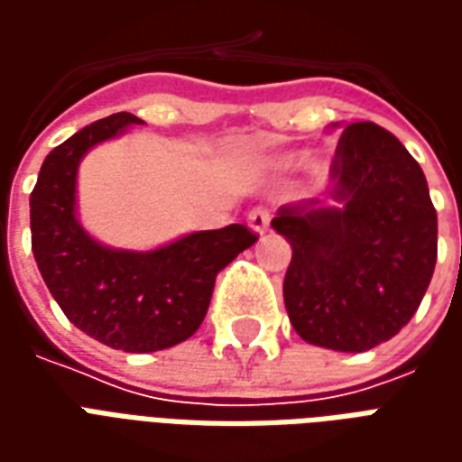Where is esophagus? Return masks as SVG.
I'll list each match as a JSON object with an SVG mask.
<instances>
[{
  "label": "esophagus",
  "mask_w": 462,
  "mask_h": 462,
  "mask_svg": "<svg viewBox=\"0 0 462 462\" xmlns=\"http://www.w3.org/2000/svg\"><path fill=\"white\" fill-rule=\"evenodd\" d=\"M270 220H272V212L270 208H264V205H260V208H254V210L247 215V222H250V227L254 232H267L270 230Z\"/></svg>",
  "instance_id": "obj_1"
}]
</instances>
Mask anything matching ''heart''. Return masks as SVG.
Here are the masks:
<instances>
[{"label":"heart","instance_id":"b5f03b06","mask_svg":"<svg viewBox=\"0 0 462 462\" xmlns=\"http://www.w3.org/2000/svg\"><path fill=\"white\" fill-rule=\"evenodd\" d=\"M291 161H294V158H287V162H291Z\"/></svg>","mask_w":462,"mask_h":462}]
</instances>
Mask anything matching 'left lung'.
I'll use <instances>...</instances> for the list:
<instances>
[{
  "instance_id": "obj_1",
  "label": "left lung",
  "mask_w": 462,
  "mask_h": 462,
  "mask_svg": "<svg viewBox=\"0 0 462 462\" xmlns=\"http://www.w3.org/2000/svg\"><path fill=\"white\" fill-rule=\"evenodd\" d=\"M329 178L341 208L307 200L272 220L291 245L284 307L304 341L358 354L396 337L420 307L438 217L416 158L376 123L344 128Z\"/></svg>"
}]
</instances>
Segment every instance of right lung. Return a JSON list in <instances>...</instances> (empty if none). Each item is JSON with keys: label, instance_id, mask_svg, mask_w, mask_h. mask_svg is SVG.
Listing matches in <instances>:
<instances>
[{"label": "right lung", "instance_id": "add662e5", "mask_svg": "<svg viewBox=\"0 0 462 462\" xmlns=\"http://www.w3.org/2000/svg\"><path fill=\"white\" fill-rule=\"evenodd\" d=\"M143 123L114 114L46 155L32 208V252L69 321L106 346L148 354L190 339L210 307L215 280L257 242L245 225L192 232L152 252L111 250L76 220V171L88 148Z\"/></svg>", "mask_w": 462, "mask_h": 462}]
</instances>
